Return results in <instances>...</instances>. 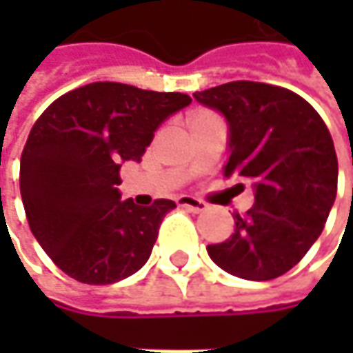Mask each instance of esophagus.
I'll return each mask as SVG.
<instances>
[{"instance_id": "obj_1", "label": "esophagus", "mask_w": 353, "mask_h": 353, "mask_svg": "<svg viewBox=\"0 0 353 353\" xmlns=\"http://www.w3.org/2000/svg\"><path fill=\"white\" fill-rule=\"evenodd\" d=\"M179 206H183V208H186V210L190 212H196V214L208 208L206 202H202V200H198V198L194 196H181L179 198Z\"/></svg>"}]
</instances>
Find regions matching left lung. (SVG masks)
<instances>
[{
	"instance_id": "8db88e82",
	"label": "left lung",
	"mask_w": 353,
	"mask_h": 353,
	"mask_svg": "<svg viewBox=\"0 0 353 353\" xmlns=\"http://www.w3.org/2000/svg\"><path fill=\"white\" fill-rule=\"evenodd\" d=\"M222 112L232 155L225 176L253 183L255 204L208 245L212 261L248 281L281 277L319 239L338 190L334 141L319 112L291 90L237 80L194 94Z\"/></svg>"
}]
</instances>
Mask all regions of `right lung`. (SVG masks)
<instances>
[{
  "label": "right lung",
  "mask_w": 353,
  "mask_h": 353,
  "mask_svg": "<svg viewBox=\"0 0 353 353\" xmlns=\"http://www.w3.org/2000/svg\"><path fill=\"white\" fill-rule=\"evenodd\" d=\"M190 102L181 92L92 82L34 121L21 153V198L33 236L68 277L112 285L147 263L176 204L119 200V169L141 161L157 128Z\"/></svg>",
  "instance_id": "1"
}]
</instances>
